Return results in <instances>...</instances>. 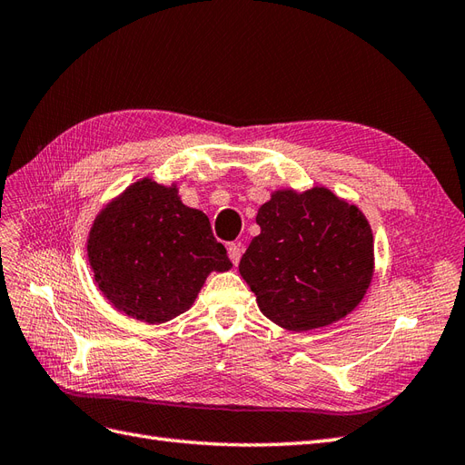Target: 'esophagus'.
<instances>
[{"label": "esophagus", "mask_w": 465, "mask_h": 465, "mask_svg": "<svg viewBox=\"0 0 465 465\" xmlns=\"http://www.w3.org/2000/svg\"><path fill=\"white\" fill-rule=\"evenodd\" d=\"M228 255H230L232 262H233V264H237V262H240V259H242V247L237 245V243H230V247H228Z\"/></svg>", "instance_id": "obj_1"}]
</instances>
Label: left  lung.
<instances>
[{"instance_id":"left-lung-1","label":"left lung","mask_w":465,"mask_h":465,"mask_svg":"<svg viewBox=\"0 0 465 465\" xmlns=\"http://www.w3.org/2000/svg\"><path fill=\"white\" fill-rule=\"evenodd\" d=\"M240 261L259 310L288 331L325 327L362 302L374 274L366 216L325 187L276 191Z\"/></svg>"}]
</instances>
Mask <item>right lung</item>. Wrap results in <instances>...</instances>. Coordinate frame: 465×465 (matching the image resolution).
<instances>
[{
    "mask_svg": "<svg viewBox=\"0 0 465 465\" xmlns=\"http://www.w3.org/2000/svg\"><path fill=\"white\" fill-rule=\"evenodd\" d=\"M87 257L104 298L150 325L187 312L212 271L232 269L204 212L184 206L177 184L148 177L99 212Z\"/></svg>",
    "mask_w": 465,
    "mask_h": 465,
    "instance_id": "obj_1",
    "label": "right lung"
}]
</instances>
